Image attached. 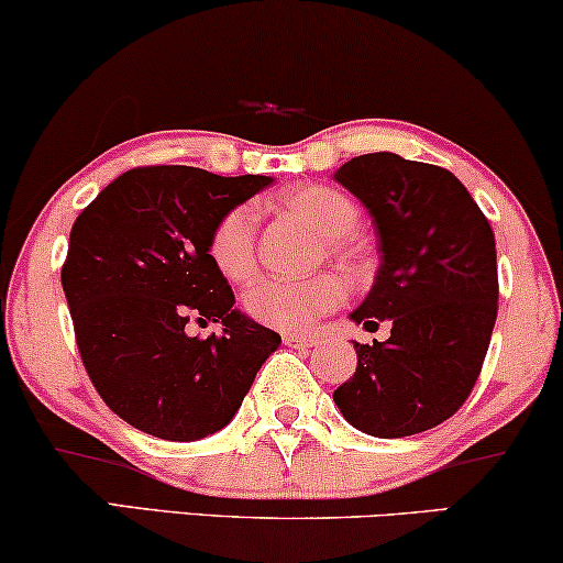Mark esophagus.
Listing matches in <instances>:
<instances>
[{"mask_svg":"<svg viewBox=\"0 0 563 563\" xmlns=\"http://www.w3.org/2000/svg\"><path fill=\"white\" fill-rule=\"evenodd\" d=\"M286 345H296V347H314L319 345V334L311 332H286L283 334Z\"/></svg>","mask_w":563,"mask_h":563,"instance_id":"34e87169","label":"esophagus"}]
</instances>
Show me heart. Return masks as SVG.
<instances>
[{"label": "heart", "mask_w": 563, "mask_h": 563, "mask_svg": "<svg viewBox=\"0 0 563 563\" xmlns=\"http://www.w3.org/2000/svg\"><path fill=\"white\" fill-rule=\"evenodd\" d=\"M283 205L327 236V252L332 257L347 267L358 262L353 231L358 229L361 212L351 197L324 184H309V187L286 191ZM208 254L223 277L233 283L249 280L257 269V210L252 205H236L225 210L212 225ZM343 301L345 283L330 273L306 277V280L265 277L254 283L244 296L249 317L286 332L306 330Z\"/></svg>", "instance_id": "obj_1"}]
</instances>
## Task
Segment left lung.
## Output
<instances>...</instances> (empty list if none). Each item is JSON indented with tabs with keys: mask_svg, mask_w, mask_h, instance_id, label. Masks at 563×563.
Returning <instances> with one entry per match:
<instances>
[{
	"mask_svg": "<svg viewBox=\"0 0 563 563\" xmlns=\"http://www.w3.org/2000/svg\"><path fill=\"white\" fill-rule=\"evenodd\" d=\"M364 202L382 265L353 322L393 330L355 343L358 366L334 389L345 421L400 439L444 423L473 393L499 309L496 241L457 176L395 153H368L334 170Z\"/></svg>",
	"mask_w": 563,
	"mask_h": 563,
	"instance_id": "8db88e82",
	"label": "left lung"
}]
</instances>
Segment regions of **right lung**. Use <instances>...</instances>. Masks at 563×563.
<instances>
[{
	"label": "right lung",
	"instance_id": "right-lung-1",
	"mask_svg": "<svg viewBox=\"0 0 563 563\" xmlns=\"http://www.w3.org/2000/svg\"><path fill=\"white\" fill-rule=\"evenodd\" d=\"M269 176L142 166L113 179L77 216L62 288L92 387L151 437L195 441L231 423L280 334L233 309L208 254L225 210ZM224 332L189 339L188 319Z\"/></svg>",
	"mask_w": 563,
	"mask_h": 563
}]
</instances>
